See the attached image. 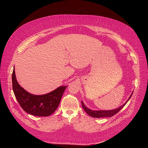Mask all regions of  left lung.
<instances>
[{
	"instance_id": "left-lung-1",
	"label": "left lung",
	"mask_w": 148,
	"mask_h": 148,
	"mask_svg": "<svg viewBox=\"0 0 148 148\" xmlns=\"http://www.w3.org/2000/svg\"><path fill=\"white\" fill-rule=\"evenodd\" d=\"M132 94L131 95V96L130 97L128 100L130 99V98L131 97ZM128 100L126 101V103H125L122 106H121V107L115 109V110H109V111H92L90 109H88V108H87L86 107V105H84V103H83L82 101H81V103H82V106L83 107V109L85 110V111L91 116L92 117H94V118H103V117H111L112 116H114V115H115L116 114H117L124 106L125 105V104L127 103V102L128 101Z\"/></svg>"
}]
</instances>
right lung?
Here are the masks:
<instances>
[{"label": "right lung", "mask_w": 148, "mask_h": 148, "mask_svg": "<svg viewBox=\"0 0 148 148\" xmlns=\"http://www.w3.org/2000/svg\"><path fill=\"white\" fill-rule=\"evenodd\" d=\"M13 90L18 103L28 114L37 116L51 115L57 108L66 87H60L53 91L42 95L31 94L18 84L14 69L12 73Z\"/></svg>", "instance_id": "add662e5"}]
</instances>
